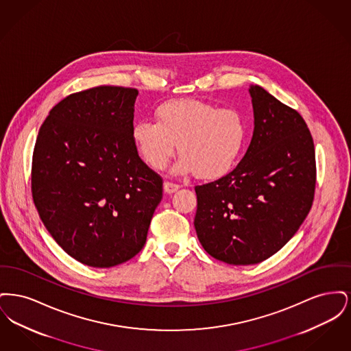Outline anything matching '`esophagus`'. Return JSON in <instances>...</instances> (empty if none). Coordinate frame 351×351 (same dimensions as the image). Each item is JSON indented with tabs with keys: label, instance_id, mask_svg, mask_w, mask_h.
Segmentation results:
<instances>
[{
	"label": "esophagus",
	"instance_id": "obj_1",
	"mask_svg": "<svg viewBox=\"0 0 351 351\" xmlns=\"http://www.w3.org/2000/svg\"><path fill=\"white\" fill-rule=\"evenodd\" d=\"M179 188H180V186H179L178 184L169 183V182H166V183L163 184V189H165V192H166L167 195H171V193L176 192Z\"/></svg>",
	"mask_w": 351,
	"mask_h": 351
}]
</instances>
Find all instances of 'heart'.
<instances>
[{"label":"heart","instance_id":"b5f03b06","mask_svg":"<svg viewBox=\"0 0 351 351\" xmlns=\"http://www.w3.org/2000/svg\"><path fill=\"white\" fill-rule=\"evenodd\" d=\"M155 122L134 123L132 138L142 159L163 169L178 152L175 172H195L201 180H218L233 171L247 141L243 114L205 101L169 100L155 109Z\"/></svg>","mask_w":351,"mask_h":351}]
</instances>
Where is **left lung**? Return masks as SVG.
<instances>
[{"label": "left lung", "mask_w": 351, "mask_h": 351, "mask_svg": "<svg viewBox=\"0 0 351 351\" xmlns=\"http://www.w3.org/2000/svg\"><path fill=\"white\" fill-rule=\"evenodd\" d=\"M254 133L233 171L195 188V229L204 250L234 266L266 261L299 230L316 186L311 132L300 114L250 85Z\"/></svg>", "instance_id": "obj_1"}]
</instances>
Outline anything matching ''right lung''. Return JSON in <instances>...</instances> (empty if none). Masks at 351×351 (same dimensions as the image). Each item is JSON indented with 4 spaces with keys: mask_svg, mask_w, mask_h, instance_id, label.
Instances as JSON below:
<instances>
[{
    "mask_svg": "<svg viewBox=\"0 0 351 351\" xmlns=\"http://www.w3.org/2000/svg\"><path fill=\"white\" fill-rule=\"evenodd\" d=\"M138 90L97 86L56 104L39 129L32 167L34 204L69 256L109 268L146 243L163 197L162 178L132 138Z\"/></svg>",
    "mask_w": 351,
    "mask_h": 351,
    "instance_id": "1",
    "label": "right lung"
}]
</instances>
